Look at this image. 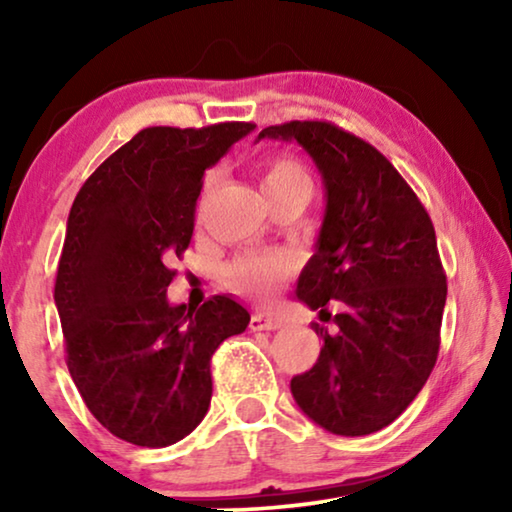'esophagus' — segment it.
<instances>
[{
  "mask_svg": "<svg viewBox=\"0 0 512 512\" xmlns=\"http://www.w3.org/2000/svg\"><path fill=\"white\" fill-rule=\"evenodd\" d=\"M249 328L251 331H277V328H282V324H279L272 314L254 312V317L249 321Z\"/></svg>",
  "mask_w": 512,
  "mask_h": 512,
  "instance_id": "obj_1",
  "label": "esophagus"
}]
</instances>
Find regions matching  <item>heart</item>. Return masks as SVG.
I'll return each mask as SVG.
<instances>
[{"label": "heart", "mask_w": 512, "mask_h": 512, "mask_svg": "<svg viewBox=\"0 0 512 512\" xmlns=\"http://www.w3.org/2000/svg\"><path fill=\"white\" fill-rule=\"evenodd\" d=\"M293 184H310V174L296 158L286 153H275L268 158L263 172V191L272 193L279 188ZM289 258L277 254H244L230 263L228 277L237 289L254 293V296H268L275 286L289 275Z\"/></svg>", "instance_id": "obj_1"}]
</instances>
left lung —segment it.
Instances as JSON below:
<instances>
[{
    "instance_id": "obj_1",
    "label": "left lung",
    "mask_w": 512,
    "mask_h": 512,
    "mask_svg": "<svg viewBox=\"0 0 512 512\" xmlns=\"http://www.w3.org/2000/svg\"><path fill=\"white\" fill-rule=\"evenodd\" d=\"M263 137L296 139L319 167L326 214L296 293L321 314L340 307L335 333L314 324L324 347L291 394L326 431L368 436L415 401L436 366L447 298L436 230L408 181L352 132L291 121Z\"/></svg>"
}]
</instances>
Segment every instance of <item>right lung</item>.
Masks as SVG:
<instances>
[{"mask_svg": "<svg viewBox=\"0 0 512 512\" xmlns=\"http://www.w3.org/2000/svg\"><path fill=\"white\" fill-rule=\"evenodd\" d=\"M254 123L139 130L76 193L55 277L65 361L83 403L116 438L167 447L212 401V356L249 326L228 296L170 305L207 167Z\"/></svg>", "mask_w": 512, "mask_h": 512, "instance_id": "add662e5", "label": "right lung"}]
</instances>
